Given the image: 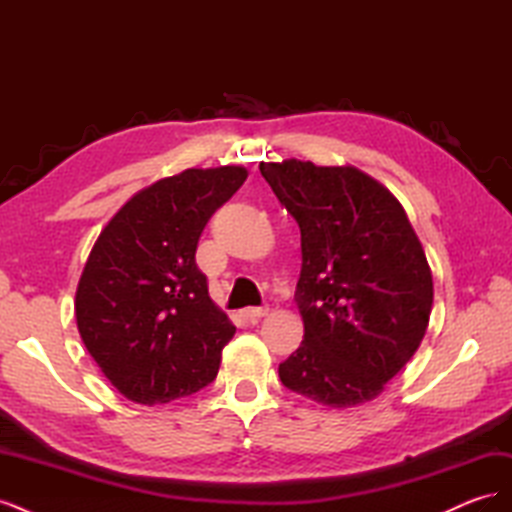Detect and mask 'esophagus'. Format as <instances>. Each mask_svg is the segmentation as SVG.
<instances>
[{
    "label": "esophagus",
    "mask_w": 512,
    "mask_h": 512,
    "mask_svg": "<svg viewBox=\"0 0 512 512\" xmlns=\"http://www.w3.org/2000/svg\"><path fill=\"white\" fill-rule=\"evenodd\" d=\"M241 314L245 318H262V316L269 314V307L267 305H262V307H245V309H241Z\"/></svg>",
    "instance_id": "34e87169"
}]
</instances>
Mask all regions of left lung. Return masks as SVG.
Instances as JSON below:
<instances>
[{
    "label": "left lung",
    "mask_w": 512,
    "mask_h": 512,
    "mask_svg": "<svg viewBox=\"0 0 512 512\" xmlns=\"http://www.w3.org/2000/svg\"><path fill=\"white\" fill-rule=\"evenodd\" d=\"M260 173L301 230L305 335L280 380L331 408L365 404L423 342L433 303L423 245L399 200L359 168L286 160Z\"/></svg>",
    "instance_id": "8db88e82"
}]
</instances>
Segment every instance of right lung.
I'll use <instances>...</instances> for the list:
<instances>
[{"label":"right lung","instance_id":"1","mask_svg":"<svg viewBox=\"0 0 512 512\" xmlns=\"http://www.w3.org/2000/svg\"><path fill=\"white\" fill-rule=\"evenodd\" d=\"M241 166L188 168L134 194L106 224L76 288V327L115 389L168 404L215 380L235 327L209 297L196 247Z\"/></svg>","mask_w":512,"mask_h":512}]
</instances>
